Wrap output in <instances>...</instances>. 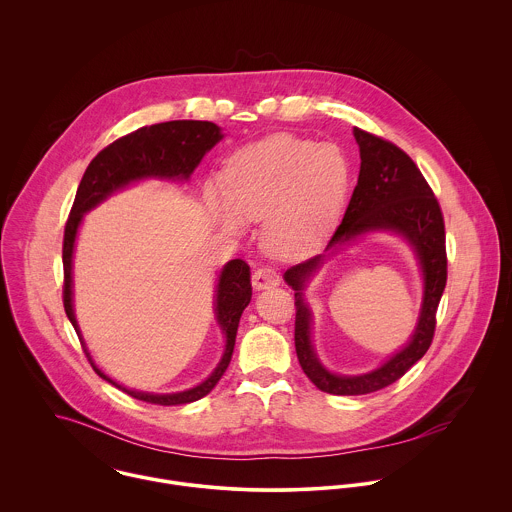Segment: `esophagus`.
Here are the masks:
<instances>
[{
    "label": "esophagus",
    "mask_w": 512,
    "mask_h": 512,
    "mask_svg": "<svg viewBox=\"0 0 512 512\" xmlns=\"http://www.w3.org/2000/svg\"><path fill=\"white\" fill-rule=\"evenodd\" d=\"M278 284H280V274L268 266L258 268L252 276L254 290H268V288H276Z\"/></svg>",
    "instance_id": "obj_1"
}]
</instances>
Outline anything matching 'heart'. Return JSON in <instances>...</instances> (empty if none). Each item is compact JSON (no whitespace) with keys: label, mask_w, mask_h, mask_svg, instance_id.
I'll list each match as a JSON object with an SVG mask.
<instances>
[{"label":"heart","mask_w":512,"mask_h":512,"mask_svg":"<svg viewBox=\"0 0 512 512\" xmlns=\"http://www.w3.org/2000/svg\"><path fill=\"white\" fill-rule=\"evenodd\" d=\"M347 189L349 163L337 147L272 136L238 149L224 167L222 189L211 183L205 197L228 232H240L242 219H266V250L278 258H303L335 228Z\"/></svg>","instance_id":"obj_1"}]
</instances>
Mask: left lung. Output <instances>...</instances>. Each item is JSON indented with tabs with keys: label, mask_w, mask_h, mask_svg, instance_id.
Returning a JSON list of instances; mask_svg holds the SVG:
<instances>
[{
	"label": "left lung",
	"mask_w": 512,
	"mask_h": 512,
	"mask_svg": "<svg viewBox=\"0 0 512 512\" xmlns=\"http://www.w3.org/2000/svg\"><path fill=\"white\" fill-rule=\"evenodd\" d=\"M361 151L359 181L345 217L329 240V246L351 240L366 230H394L404 234L418 252L426 292L420 323L408 347L396 353L374 372L363 376H337L319 365L309 339V309L301 290L309 274L321 264V256L309 258L286 272L295 290V353L307 378L323 392L359 396L382 390L402 378L430 349L436 335V313L447 282L445 222L438 199L412 157L388 140L355 128Z\"/></svg>",
	"instance_id": "obj_1"
}]
</instances>
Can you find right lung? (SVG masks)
<instances>
[{"label":"right lung","mask_w":512,"mask_h":512,"mask_svg":"<svg viewBox=\"0 0 512 512\" xmlns=\"http://www.w3.org/2000/svg\"><path fill=\"white\" fill-rule=\"evenodd\" d=\"M220 130L213 122H201V120H173V122H161L142 126L136 132H130L110 146L104 147L86 167L82 181L78 185L76 197H74L71 215L65 224V238H63V305L67 311V317L73 323L74 331L80 339V331L76 325L73 313V292H71V268H73L74 238L76 228L82 220V215L96 207L100 201H104L108 195H112L116 189L128 185L130 181L142 179V177H181L187 179L193 169L199 165L203 155L219 142ZM252 297V284H250V266L236 258L230 260L224 270L220 272L219 290H217V317L222 325V331L226 335V351L222 355V361L215 368V372L199 386L179 392V394H146L136 392L118 386L114 380H110L104 372H100L94 363L90 361V355L84 353L90 361L92 368L98 376L112 382L114 386L122 388L132 398L144 400L147 404H159V406H177V404H189L203 396H207L222 378L224 370L230 365L234 343H236V331L238 321L246 305ZM82 343V339H80Z\"/></svg>","instance_id":"obj_1"}]
</instances>
